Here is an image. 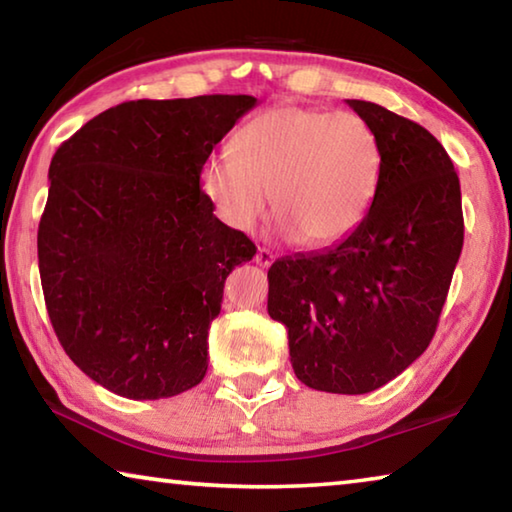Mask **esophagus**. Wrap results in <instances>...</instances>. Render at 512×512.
<instances>
[{
  "mask_svg": "<svg viewBox=\"0 0 512 512\" xmlns=\"http://www.w3.org/2000/svg\"><path fill=\"white\" fill-rule=\"evenodd\" d=\"M273 259H275L273 253H271V250H266V248H259L257 255H255V262H257L259 266H264V268L271 266Z\"/></svg>",
  "mask_w": 512,
  "mask_h": 512,
  "instance_id": "1",
  "label": "esophagus"
}]
</instances>
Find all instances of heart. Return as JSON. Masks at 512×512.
<instances>
[{"mask_svg": "<svg viewBox=\"0 0 512 512\" xmlns=\"http://www.w3.org/2000/svg\"><path fill=\"white\" fill-rule=\"evenodd\" d=\"M375 133L354 112L282 103L259 112L232 153L203 164L201 189L230 228L250 232L271 210L300 244H339L368 214L377 187Z\"/></svg>", "mask_w": 512, "mask_h": 512, "instance_id": "heart-1", "label": "heart"}]
</instances>
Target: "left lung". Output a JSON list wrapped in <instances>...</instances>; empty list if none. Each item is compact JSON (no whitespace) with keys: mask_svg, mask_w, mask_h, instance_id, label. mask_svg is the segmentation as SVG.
<instances>
[{"mask_svg":"<svg viewBox=\"0 0 512 512\" xmlns=\"http://www.w3.org/2000/svg\"><path fill=\"white\" fill-rule=\"evenodd\" d=\"M348 106L377 140L372 205L339 244L275 259L268 316L289 329L302 384L363 395L431 343L461 257L463 210L454 164L427 128L370 101Z\"/></svg>","mask_w":512,"mask_h":512,"instance_id":"obj_1","label":"left lung"}]
</instances>
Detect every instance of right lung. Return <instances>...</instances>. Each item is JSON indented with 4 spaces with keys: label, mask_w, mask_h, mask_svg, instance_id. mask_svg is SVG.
<instances>
[{
    "label": "right lung",
    "mask_w": 512,
    "mask_h": 512,
    "mask_svg": "<svg viewBox=\"0 0 512 512\" xmlns=\"http://www.w3.org/2000/svg\"><path fill=\"white\" fill-rule=\"evenodd\" d=\"M248 94L126 101L90 119L49 164L38 228L42 291L60 345L128 400L189 391L225 277L257 248L214 216L201 171Z\"/></svg>",
    "instance_id": "1"
}]
</instances>
